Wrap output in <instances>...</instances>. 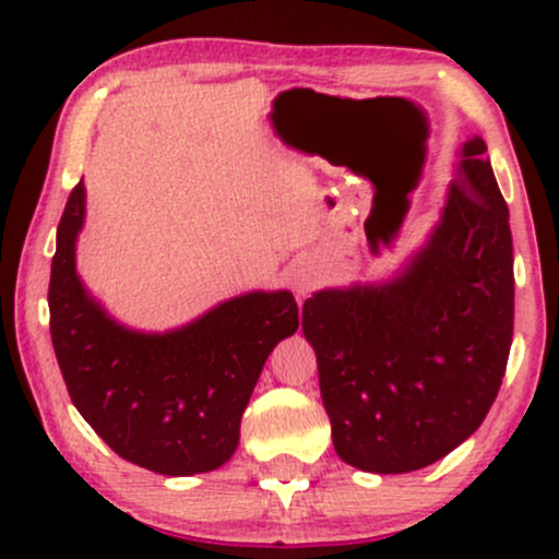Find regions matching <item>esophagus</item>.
I'll use <instances>...</instances> for the list:
<instances>
[{
	"instance_id": "obj_1",
	"label": "esophagus",
	"mask_w": 559,
	"mask_h": 559,
	"mask_svg": "<svg viewBox=\"0 0 559 559\" xmlns=\"http://www.w3.org/2000/svg\"><path fill=\"white\" fill-rule=\"evenodd\" d=\"M318 284V273L316 267L307 265V262H297L292 267V286L297 288V294H310Z\"/></svg>"
}]
</instances>
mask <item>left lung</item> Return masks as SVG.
I'll list each match as a JSON object with an SVG mask.
<instances>
[{"mask_svg":"<svg viewBox=\"0 0 559 559\" xmlns=\"http://www.w3.org/2000/svg\"><path fill=\"white\" fill-rule=\"evenodd\" d=\"M512 318L510 213L471 136L439 223L396 275L320 288L301 307L338 457L386 476L463 444L502 386Z\"/></svg>","mask_w":559,"mask_h":559,"instance_id":"8db88e82","label":"left lung"}]
</instances>
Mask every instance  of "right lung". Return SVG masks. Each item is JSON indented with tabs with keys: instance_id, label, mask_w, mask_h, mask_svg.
Masks as SVG:
<instances>
[{
	"instance_id": "right-lung-1",
	"label": "right lung",
	"mask_w": 559,
	"mask_h": 559,
	"mask_svg": "<svg viewBox=\"0 0 559 559\" xmlns=\"http://www.w3.org/2000/svg\"><path fill=\"white\" fill-rule=\"evenodd\" d=\"M83 181L57 226L49 331L70 400L112 452L159 476L226 465L273 346L299 329L292 292H249L165 333L133 331L86 292L75 241Z\"/></svg>"
}]
</instances>
